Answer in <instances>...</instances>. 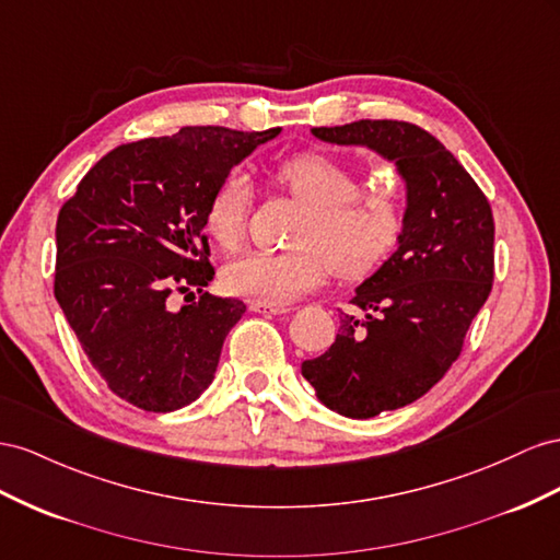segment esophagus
Returning <instances> with one entry per match:
<instances>
[{"mask_svg": "<svg viewBox=\"0 0 560 560\" xmlns=\"http://www.w3.org/2000/svg\"><path fill=\"white\" fill-rule=\"evenodd\" d=\"M250 312L258 314H285L289 307L285 305H269V302H250Z\"/></svg>", "mask_w": 560, "mask_h": 560, "instance_id": "obj_1", "label": "esophagus"}]
</instances>
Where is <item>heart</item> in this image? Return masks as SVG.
<instances>
[{
  "mask_svg": "<svg viewBox=\"0 0 560 560\" xmlns=\"http://www.w3.org/2000/svg\"><path fill=\"white\" fill-rule=\"evenodd\" d=\"M281 189L307 209L291 250H248L222 269L228 293L269 305H285L316 289L330 275L363 277L401 242L406 232V185L392 168H377L359 187V168L326 152H302L275 171ZM250 213V187L230 173L206 203L203 225L215 244H242Z\"/></svg>",
  "mask_w": 560,
  "mask_h": 560,
  "instance_id": "1",
  "label": "heart"
}]
</instances>
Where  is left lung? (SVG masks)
<instances>
[{
  "label": "left lung",
  "instance_id": "obj_1",
  "mask_svg": "<svg viewBox=\"0 0 560 560\" xmlns=\"http://www.w3.org/2000/svg\"><path fill=\"white\" fill-rule=\"evenodd\" d=\"M312 136L369 148L406 183L401 242L359 285L326 354L302 363L318 401L365 420L418 401L459 357L492 289L494 222L465 166L420 126L361 119Z\"/></svg>",
  "mask_w": 560,
  "mask_h": 560
}]
</instances>
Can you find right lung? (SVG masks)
I'll list each match as a JSON object with an SVG mask.
<instances>
[{"label": "right lung", "instance_id": "add662e5", "mask_svg": "<svg viewBox=\"0 0 560 560\" xmlns=\"http://www.w3.org/2000/svg\"><path fill=\"white\" fill-rule=\"evenodd\" d=\"M279 131L183 126L129 142L107 152L62 203L54 293L91 365L124 401L171 412L213 382L222 342L246 305L203 293L215 277L206 203ZM191 288L200 300L171 311L172 291Z\"/></svg>", "mask_w": 560, "mask_h": 560}]
</instances>
